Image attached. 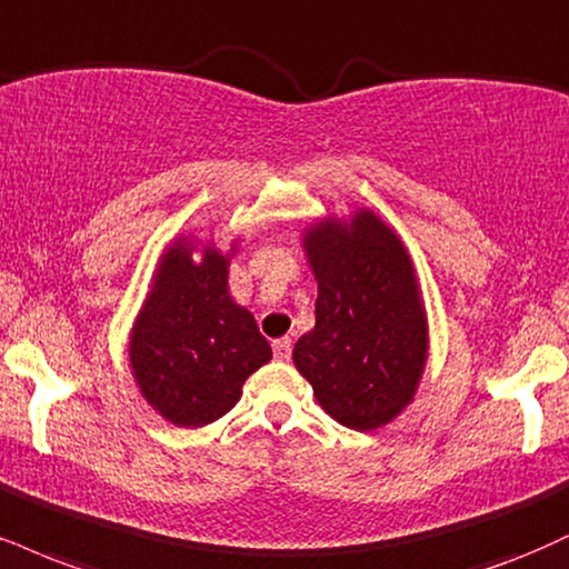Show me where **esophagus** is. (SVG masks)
Returning a JSON list of instances; mask_svg holds the SVG:
<instances>
[{
  "instance_id": "34e87169",
  "label": "esophagus",
  "mask_w": 569,
  "mask_h": 569,
  "mask_svg": "<svg viewBox=\"0 0 569 569\" xmlns=\"http://www.w3.org/2000/svg\"><path fill=\"white\" fill-rule=\"evenodd\" d=\"M291 339L283 337V339H276L272 341V352H276V360H289L291 358Z\"/></svg>"
}]
</instances>
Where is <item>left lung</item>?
I'll use <instances>...</instances> for the list:
<instances>
[{"label":"left lung","instance_id":"8db88e82","mask_svg":"<svg viewBox=\"0 0 569 569\" xmlns=\"http://www.w3.org/2000/svg\"><path fill=\"white\" fill-rule=\"evenodd\" d=\"M305 246L318 302L293 362L328 416L368 432L408 406L427 360L413 267L371 211H360L350 228L337 219L318 224Z\"/></svg>","mask_w":569,"mask_h":569}]
</instances>
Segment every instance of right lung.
<instances>
[{
    "label": "right lung",
    "mask_w": 569,
    "mask_h": 569,
    "mask_svg": "<svg viewBox=\"0 0 569 569\" xmlns=\"http://www.w3.org/2000/svg\"><path fill=\"white\" fill-rule=\"evenodd\" d=\"M129 358L146 400L177 427H203L241 397L243 381L272 358L249 310L228 291V259L201 264L174 246L137 318Z\"/></svg>",
    "instance_id": "obj_1"
}]
</instances>
